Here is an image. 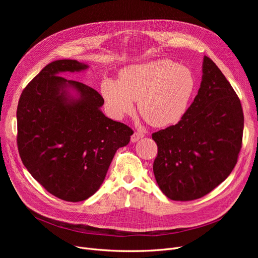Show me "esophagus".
Returning <instances> with one entry per match:
<instances>
[{"label": "esophagus", "mask_w": 258, "mask_h": 258, "mask_svg": "<svg viewBox=\"0 0 258 258\" xmlns=\"http://www.w3.org/2000/svg\"><path fill=\"white\" fill-rule=\"evenodd\" d=\"M143 137H144V135H143L142 133H134L132 138H131V141H132L133 143H136L138 140H140V139L143 138Z\"/></svg>", "instance_id": "obj_1"}]
</instances>
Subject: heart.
I'll return each mask as SVG.
<instances>
[{
  "mask_svg": "<svg viewBox=\"0 0 258 258\" xmlns=\"http://www.w3.org/2000/svg\"><path fill=\"white\" fill-rule=\"evenodd\" d=\"M195 90V79L188 68L167 59L124 68L119 79L105 78L100 93L107 112L121 119L139 111L155 126H167L184 116Z\"/></svg>",
  "mask_w": 258,
  "mask_h": 258,
  "instance_id": "1",
  "label": "heart"
}]
</instances>
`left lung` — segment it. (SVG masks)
Returning a JSON list of instances; mask_svg holds the SVG:
<instances>
[{
  "mask_svg": "<svg viewBox=\"0 0 258 258\" xmlns=\"http://www.w3.org/2000/svg\"><path fill=\"white\" fill-rule=\"evenodd\" d=\"M201 86L179 123L153 134L158 145L156 181L167 198L191 201L206 196L234 168L241 147L243 114L225 75L209 57Z\"/></svg>",
  "mask_w": 258,
  "mask_h": 258,
  "instance_id": "8db88e82",
  "label": "left lung"
}]
</instances>
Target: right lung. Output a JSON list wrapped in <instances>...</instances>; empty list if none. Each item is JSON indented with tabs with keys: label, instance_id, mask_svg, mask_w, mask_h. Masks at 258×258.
Wrapping results in <instances>:
<instances>
[{
	"label": "right lung",
	"instance_id": "1",
	"mask_svg": "<svg viewBox=\"0 0 258 258\" xmlns=\"http://www.w3.org/2000/svg\"><path fill=\"white\" fill-rule=\"evenodd\" d=\"M88 69L75 59L48 63L23 91L17 111L23 164L48 192L68 202L98 190L116 151L134 134L102 113L97 91L60 77Z\"/></svg>",
	"mask_w": 258,
	"mask_h": 258
}]
</instances>
